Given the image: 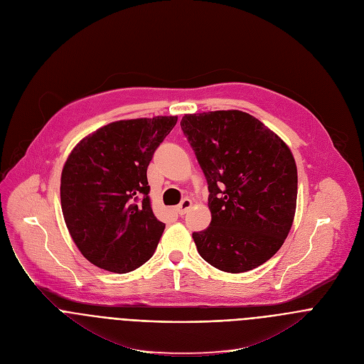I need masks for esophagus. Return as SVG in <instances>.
Returning a JSON list of instances; mask_svg holds the SVG:
<instances>
[{
	"mask_svg": "<svg viewBox=\"0 0 364 364\" xmlns=\"http://www.w3.org/2000/svg\"><path fill=\"white\" fill-rule=\"evenodd\" d=\"M191 205H193V202H191L188 198H186V199H183V200L180 202V205H178L176 209H177V212H178L180 215H184V213L191 208Z\"/></svg>",
	"mask_w": 364,
	"mask_h": 364,
	"instance_id": "obj_1",
	"label": "esophagus"
}]
</instances>
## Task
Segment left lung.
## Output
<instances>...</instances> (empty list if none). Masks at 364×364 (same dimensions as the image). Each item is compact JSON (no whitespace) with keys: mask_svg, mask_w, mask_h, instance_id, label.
<instances>
[{"mask_svg":"<svg viewBox=\"0 0 364 364\" xmlns=\"http://www.w3.org/2000/svg\"><path fill=\"white\" fill-rule=\"evenodd\" d=\"M180 126L209 190L212 221L193 232L199 255L224 272L257 268L281 249L294 221L297 166L291 151L243 111L186 114Z\"/></svg>","mask_w":364,"mask_h":364,"instance_id":"left-lung-1","label":"left lung"}]
</instances>
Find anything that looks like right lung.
I'll use <instances>...</instances> for the list:
<instances>
[{
	"label": "right lung",
	"mask_w": 364,
	"mask_h": 364,
	"mask_svg": "<svg viewBox=\"0 0 364 364\" xmlns=\"http://www.w3.org/2000/svg\"><path fill=\"white\" fill-rule=\"evenodd\" d=\"M177 117L119 119L82 139L61 173V209L80 253L132 272L154 255L165 224L151 208L148 165Z\"/></svg>",
	"instance_id": "add662e5"
}]
</instances>
